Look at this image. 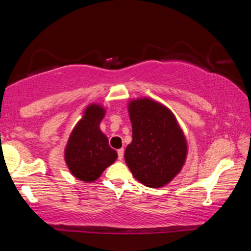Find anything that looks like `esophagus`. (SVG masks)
<instances>
[{
	"label": "esophagus",
	"instance_id": "obj_1",
	"mask_svg": "<svg viewBox=\"0 0 251 251\" xmlns=\"http://www.w3.org/2000/svg\"><path fill=\"white\" fill-rule=\"evenodd\" d=\"M117 155H118V159L122 160L123 157H124V148H121V150H118Z\"/></svg>",
	"mask_w": 251,
	"mask_h": 251
}]
</instances>
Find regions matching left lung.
Here are the masks:
<instances>
[{"label": "left lung", "instance_id": "8db88e82", "mask_svg": "<svg viewBox=\"0 0 251 251\" xmlns=\"http://www.w3.org/2000/svg\"><path fill=\"white\" fill-rule=\"evenodd\" d=\"M133 141L125 161L139 182L151 188L168 184L185 164L187 142L174 114L151 99L128 104Z\"/></svg>", "mask_w": 251, "mask_h": 251}]
</instances>
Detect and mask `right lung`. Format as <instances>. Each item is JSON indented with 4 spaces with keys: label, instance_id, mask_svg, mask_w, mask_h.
<instances>
[{
    "label": "right lung",
    "instance_id": "add662e5",
    "mask_svg": "<svg viewBox=\"0 0 251 251\" xmlns=\"http://www.w3.org/2000/svg\"><path fill=\"white\" fill-rule=\"evenodd\" d=\"M105 116L100 105L91 104L76 126L65 148V161L70 172L77 179L92 182L117 158V152L109 146L100 124Z\"/></svg>",
    "mask_w": 251,
    "mask_h": 251
}]
</instances>
